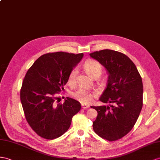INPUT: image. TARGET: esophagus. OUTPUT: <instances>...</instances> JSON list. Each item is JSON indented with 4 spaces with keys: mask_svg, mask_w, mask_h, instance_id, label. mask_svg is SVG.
Here are the masks:
<instances>
[{
    "mask_svg": "<svg viewBox=\"0 0 160 160\" xmlns=\"http://www.w3.org/2000/svg\"><path fill=\"white\" fill-rule=\"evenodd\" d=\"M88 107H89V105H85V104L82 105V108L83 109H87Z\"/></svg>",
    "mask_w": 160,
    "mask_h": 160,
    "instance_id": "obj_1",
    "label": "esophagus"
}]
</instances>
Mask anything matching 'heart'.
I'll use <instances>...</instances> for the list:
<instances>
[{
	"label": "heart",
	"instance_id": "obj_1",
	"mask_svg": "<svg viewBox=\"0 0 160 160\" xmlns=\"http://www.w3.org/2000/svg\"><path fill=\"white\" fill-rule=\"evenodd\" d=\"M84 68L85 71L93 78H95L97 76L99 77L101 74L102 69H103L102 65L99 61L95 59H88L84 63ZM77 73L78 70L76 68L72 69V70L69 73L68 78V81L69 84H73L75 82ZM95 95V92H91L85 89H78L73 93V96L82 103H90Z\"/></svg>",
	"mask_w": 160,
	"mask_h": 160
}]
</instances>
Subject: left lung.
<instances>
[{"label":"left lung","mask_w":160,"mask_h":160,"mask_svg":"<svg viewBox=\"0 0 160 160\" xmlns=\"http://www.w3.org/2000/svg\"><path fill=\"white\" fill-rule=\"evenodd\" d=\"M107 69V87L99 98L109 106H91L98 115L95 133L109 141H117L132 129L142 107L143 87L136 65L123 53L105 49L90 53Z\"/></svg>","instance_id":"8db88e82"}]
</instances>
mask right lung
<instances>
[{
	"label": "right lung",
	"instance_id": "right-lung-1",
	"mask_svg": "<svg viewBox=\"0 0 160 160\" xmlns=\"http://www.w3.org/2000/svg\"><path fill=\"white\" fill-rule=\"evenodd\" d=\"M83 53L48 52L40 56L28 69L20 91L26 119L34 132L46 139L61 137L69 129L73 116L81 109L78 101L67 97L56 103L72 69Z\"/></svg>",
	"mask_w": 160,
	"mask_h": 160
}]
</instances>
